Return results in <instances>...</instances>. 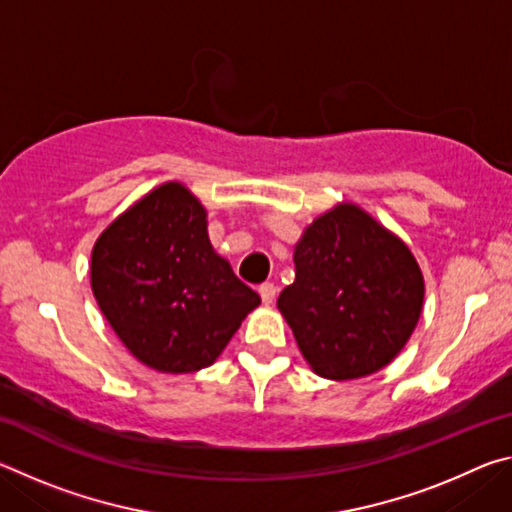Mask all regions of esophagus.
Segmentation results:
<instances>
[{
	"label": "esophagus",
	"instance_id": "1",
	"mask_svg": "<svg viewBox=\"0 0 512 512\" xmlns=\"http://www.w3.org/2000/svg\"><path fill=\"white\" fill-rule=\"evenodd\" d=\"M259 296H262L264 305H271V302H273L275 296H277V287H275L273 282H264L262 287H259Z\"/></svg>",
	"mask_w": 512,
	"mask_h": 512
}]
</instances>
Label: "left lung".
Here are the masks:
<instances>
[{"mask_svg": "<svg viewBox=\"0 0 512 512\" xmlns=\"http://www.w3.org/2000/svg\"><path fill=\"white\" fill-rule=\"evenodd\" d=\"M293 262L296 282L277 309L316 375L359 379L402 352L422 314L424 280L400 237L341 203L309 225Z\"/></svg>", "mask_w": 512, "mask_h": 512, "instance_id": "1", "label": "left lung"}]
</instances>
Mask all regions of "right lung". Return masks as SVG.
<instances>
[{"instance_id":"obj_1","label":"right lung","mask_w":512,"mask_h":512,"mask_svg":"<svg viewBox=\"0 0 512 512\" xmlns=\"http://www.w3.org/2000/svg\"><path fill=\"white\" fill-rule=\"evenodd\" d=\"M92 291L121 343L171 375L212 366L259 302L214 253L207 212L180 183H164L101 232Z\"/></svg>"}]
</instances>
